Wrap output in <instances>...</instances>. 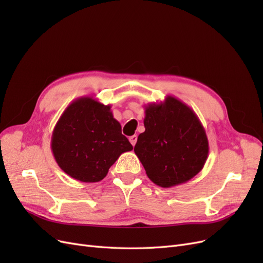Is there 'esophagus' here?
I'll use <instances>...</instances> for the list:
<instances>
[{"label": "esophagus", "mask_w": 263, "mask_h": 263, "mask_svg": "<svg viewBox=\"0 0 263 263\" xmlns=\"http://www.w3.org/2000/svg\"><path fill=\"white\" fill-rule=\"evenodd\" d=\"M137 135H134V136H130L129 137V141H130V144L133 145V146H135L136 145V142H137Z\"/></svg>", "instance_id": "obj_1"}]
</instances>
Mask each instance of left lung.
<instances>
[{"label":"left lung","mask_w":263,"mask_h":263,"mask_svg":"<svg viewBox=\"0 0 263 263\" xmlns=\"http://www.w3.org/2000/svg\"><path fill=\"white\" fill-rule=\"evenodd\" d=\"M145 132L134 148L148 178L161 187L185 183L209 157V139L194 110L168 95L145 106Z\"/></svg>","instance_id":"8db88e82"}]
</instances>
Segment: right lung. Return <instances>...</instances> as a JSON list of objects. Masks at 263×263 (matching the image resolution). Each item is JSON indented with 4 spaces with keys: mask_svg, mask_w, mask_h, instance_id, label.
Wrapping results in <instances>:
<instances>
[{
    "mask_svg": "<svg viewBox=\"0 0 263 263\" xmlns=\"http://www.w3.org/2000/svg\"><path fill=\"white\" fill-rule=\"evenodd\" d=\"M133 146L122 134L110 105L93 97L71 102L55 124L51 151L69 177L85 183L99 182L123 153Z\"/></svg>",
    "mask_w": 263,
    "mask_h": 263,
    "instance_id": "add662e5",
    "label": "right lung"
}]
</instances>
